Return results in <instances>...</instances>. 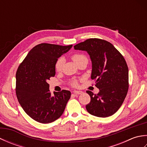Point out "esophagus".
<instances>
[{"mask_svg":"<svg viewBox=\"0 0 147 147\" xmlns=\"http://www.w3.org/2000/svg\"><path fill=\"white\" fill-rule=\"evenodd\" d=\"M83 92L82 91H74L73 93L75 95H80V94H82Z\"/></svg>","mask_w":147,"mask_h":147,"instance_id":"34e87169","label":"esophagus"}]
</instances>
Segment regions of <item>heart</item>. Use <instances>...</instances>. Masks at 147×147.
I'll list each match as a JSON object with an SVG mask.
<instances>
[{
    "mask_svg": "<svg viewBox=\"0 0 147 147\" xmlns=\"http://www.w3.org/2000/svg\"><path fill=\"white\" fill-rule=\"evenodd\" d=\"M86 58L85 55L81 54H73L71 56V59L73 60L76 64H77L78 62H79L81 60H82L83 59ZM64 64V60L63 59L60 58L57 61L55 65V70L57 71H61L62 68V65ZM71 85L74 87H76L78 86V83L77 81L76 80H73L71 82Z\"/></svg>",
    "mask_w": 147,
    "mask_h": 147,
    "instance_id": "obj_1",
    "label": "heart"
}]
</instances>
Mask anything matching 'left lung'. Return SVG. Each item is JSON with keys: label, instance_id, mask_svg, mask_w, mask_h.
Masks as SVG:
<instances>
[{"label": "left lung", "instance_id": "obj_1", "mask_svg": "<svg viewBox=\"0 0 147 147\" xmlns=\"http://www.w3.org/2000/svg\"><path fill=\"white\" fill-rule=\"evenodd\" d=\"M74 48L90 55L91 78L95 80L99 89L97 94L86 91L91 98L86 105L87 111L99 117L113 115L123 104L128 91L129 71L125 59L112 43L102 39H87Z\"/></svg>", "mask_w": 147, "mask_h": 147}]
</instances>
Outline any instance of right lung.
Wrapping results in <instances>:
<instances>
[{
	"instance_id": "add662e5",
	"label": "right lung",
	"mask_w": 147,
	"mask_h": 147,
	"mask_svg": "<svg viewBox=\"0 0 147 147\" xmlns=\"http://www.w3.org/2000/svg\"><path fill=\"white\" fill-rule=\"evenodd\" d=\"M72 47L40 43L31 50L18 68L16 93L18 102L24 112L38 123L57 120L71 97V92L65 90L52 95L48 81L55 76L58 58Z\"/></svg>"
}]
</instances>
